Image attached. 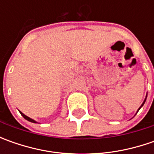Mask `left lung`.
<instances>
[{
	"instance_id": "8db88e82",
	"label": "left lung",
	"mask_w": 154,
	"mask_h": 154,
	"mask_svg": "<svg viewBox=\"0 0 154 154\" xmlns=\"http://www.w3.org/2000/svg\"><path fill=\"white\" fill-rule=\"evenodd\" d=\"M146 97H147V94H146V98H145V99H144V101H143V103H141V105H140V107H139V109H137V112H138V111H139V110H140V108H141V107H142V106H143V105H144V103H145L146 100ZM137 112H136V114H137Z\"/></svg>"
}]
</instances>
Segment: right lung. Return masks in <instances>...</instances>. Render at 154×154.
I'll list each match as a JSON object with an SVG mask.
<instances>
[{"label":"right lung","instance_id":"right-lung-1","mask_svg":"<svg viewBox=\"0 0 154 154\" xmlns=\"http://www.w3.org/2000/svg\"><path fill=\"white\" fill-rule=\"evenodd\" d=\"M20 112L21 116H23V117H24V118H25V119H26V120H27V121L31 122H34V123H36V122H37L35 121V120H33V119H32V118H30V117H29V116H27L25 115V114H24V113H22V112H21V111H20Z\"/></svg>","mask_w":154,"mask_h":154}]
</instances>
